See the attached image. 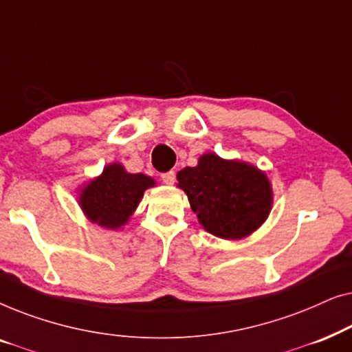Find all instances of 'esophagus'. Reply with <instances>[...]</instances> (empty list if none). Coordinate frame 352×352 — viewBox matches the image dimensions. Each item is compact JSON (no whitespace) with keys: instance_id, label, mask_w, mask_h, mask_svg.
<instances>
[{"instance_id":"34e87169","label":"esophagus","mask_w":352,"mask_h":352,"mask_svg":"<svg viewBox=\"0 0 352 352\" xmlns=\"http://www.w3.org/2000/svg\"><path fill=\"white\" fill-rule=\"evenodd\" d=\"M162 181L165 182V184H175V181H176V173H175V171L163 173V175H162Z\"/></svg>"}]
</instances>
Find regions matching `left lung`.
Segmentation results:
<instances>
[{
	"label": "left lung",
	"instance_id": "obj_1",
	"mask_svg": "<svg viewBox=\"0 0 352 352\" xmlns=\"http://www.w3.org/2000/svg\"><path fill=\"white\" fill-rule=\"evenodd\" d=\"M177 182L199 223L216 237H247L271 211V184L264 173L248 163L205 153L199 165L177 173Z\"/></svg>",
	"mask_w": 352,
	"mask_h": 352
}]
</instances>
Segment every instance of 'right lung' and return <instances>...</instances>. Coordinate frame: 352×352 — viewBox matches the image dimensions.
<instances>
[{
  "label": "right lung",
  "instance_id": "right-lung-1",
  "mask_svg": "<svg viewBox=\"0 0 352 352\" xmlns=\"http://www.w3.org/2000/svg\"><path fill=\"white\" fill-rule=\"evenodd\" d=\"M152 177L131 175L118 163L104 168V173L81 190L80 205L85 214L102 228L118 229L141 201L144 190L152 187Z\"/></svg>",
  "mask_w": 352,
  "mask_h": 352
}]
</instances>
